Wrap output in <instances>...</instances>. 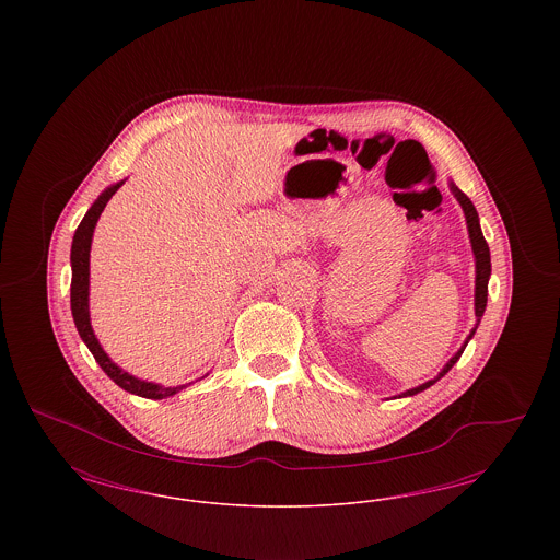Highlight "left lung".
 <instances>
[{"instance_id": "left-lung-1", "label": "left lung", "mask_w": 560, "mask_h": 560, "mask_svg": "<svg viewBox=\"0 0 560 560\" xmlns=\"http://www.w3.org/2000/svg\"><path fill=\"white\" fill-rule=\"evenodd\" d=\"M450 188H452L453 197L457 199V203L462 206V212H464V218H466V226H468V240H470V245H472V256H475V315H477V323H475V327L470 329V334H468V338L464 340V345H462L459 350L453 354L452 359L443 365L441 372L436 373L432 380L424 382V384L400 393L399 399L400 397H413V395L427 390L434 382H439L445 373L452 370L453 365L457 363V359L462 357L466 345L472 340V336H475V331H477V327H479L480 319H482V315H485V308H487V285H489V277H491V254H489V245H487V241L482 237L479 213H477L475 203H472L459 188L455 187L452 180H450ZM395 399H397V397H395Z\"/></svg>"}]
</instances>
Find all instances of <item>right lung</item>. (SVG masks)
Segmentation results:
<instances>
[{
	"mask_svg": "<svg viewBox=\"0 0 560 560\" xmlns=\"http://www.w3.org/2000/svg\"><path fill=\"white\" fill-rule=\"evenodd\" d=\"M124 183L126 180H119V183L110 185L98 195V199L85 212L75 235H73V245H71V272H73V277H71V313H73V320H75V327L80 331L83 345L90 348L96 363L103 368V372L107 373L108 377L119 388L132 393L136 397H144V399H167V397H174L176 393H180L183 388L190 386L192 382L180 384V386H161L155 382L138 380L132 373L124 372L117 363L110 361V357L103 350L94 329H92V323H90V249H92V237H94V229H96V222H98L101 213L107 208L108 199L117 192V188L121 187Z\"/></svg>",
	"mask_w": 560,
	"mask_h": 560,
	"instance_id": "add662e5",
	"label": "right lung"
}]
</instances>
